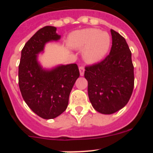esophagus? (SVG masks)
Segmentation results:
<instances>
[{
  "label": "esophagus",
  "instance_id": "obj_1",
  "mask_svg": "<svg viewBox=\"0 0 153 153\" xmlns=\"http://www.w3.org/2000/svg\"><path fill=\"white\" fill-rule=\"evenodd\" d=\"M79 74H80V76H83V75H84V71H85L84 67H79Z\"/></svg>",
  "mask_w": 153,
  "mask_h": 153
}]
</instances>
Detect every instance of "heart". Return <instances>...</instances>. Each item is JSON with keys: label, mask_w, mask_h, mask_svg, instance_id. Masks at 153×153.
Instances as JSON below:
<instances>
[{"label": "heart", "mask_w": 153, "mask_h": 153, "mask_svg": "<svg viewBox=\"0 0 153 153\" xmlns=\"http://www.w3.org/2000/svg\"><path fill=\"white\" fill-rule=\"evenodd\" d=\"M110 42L109 33L96 28L76 30L68 37L69 46L74 49H84L83 57L90 63H95L105 56Z\"/></svg>", "instance_id": "heart-1"}]
</instances>
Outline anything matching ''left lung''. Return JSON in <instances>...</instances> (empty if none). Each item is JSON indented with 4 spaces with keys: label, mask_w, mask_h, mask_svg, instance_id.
<instances>
[{
    "label": "left lung",
    "mask_w": 153,
    "mask_h": 153,
    "mask_svg": "<svg viewBox=\"0 0 153 153\" xmlns=\"http://www.w3.org/2000/svg\"><path fill=\"white\" fill-rule=\"evenodd\" d=\"M109 54L100 63L86 66L84 76L88 82V96L99 113L112 114L129 102L134 87L132 53L123 36L111 30Z\"/></svg>",
    "instance_id": "8db88e82"
}]
</instances>
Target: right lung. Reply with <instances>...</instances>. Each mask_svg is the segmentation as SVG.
I'll return each instance as SVG.
<instances>
[{"label": "right lung", "instance_id": "1", "mask_svg": "<svg viewBox=\"0 0 153 153\" xmlns=\"http://www.w3.org/2000/svg\"><path fill=\"white\" fill-rule=\"evenodd\" d=\"M56 30L55 27L46 26L36 32L22 49L19 64L23 99L33 113L46 120L56 118L66 110L70 92L79 76L76 63L46 70L37 62V54L44 51L46 43L60 38Z\"/></svg>", "mask_w": 153, "mask_h": 153}]
</instances>
